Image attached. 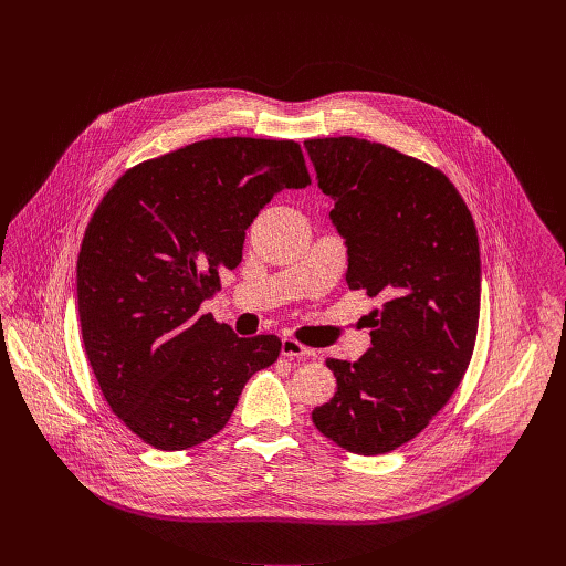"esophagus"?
<instances>
[{
  "label": "esophagus",
  "instance_id": "esophagus-1",
  "mask_svg": "<svg viewBox=\"0 0 566 566\" xmlns=\"http://www.w3.org/2000/svg\"><path fill=\"white\" fill-rule=\"evenodd\" d=\"M282 356H286V358H297V360H306V358H313L315 356V352L311 349V347H304V345H300L297 340H293V338H284L282 340Z\"/></svg>",
  "mask_w": 566,
  "mask_h": 566
}]
</instances>
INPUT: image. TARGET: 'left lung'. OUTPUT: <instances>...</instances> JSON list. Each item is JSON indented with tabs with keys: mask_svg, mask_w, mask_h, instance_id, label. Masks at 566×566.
Wrapping results in <instances>:
<instances>
[{
	"mask_svg": "<svg viewBox=\"0 0 566 566\" xmlns=\"http://www.w3.org/2000/svg\"><path fill=\"white\" fill-rule=\"evenodd\" d=\"M334 201L347 284L382 304L371 349L327 360L336 394L313 410L336 446L374 457L412 441L459 387L476 338L481 262L472 214L446 175L365 138L304 140Z\"/></svg>",
	"mask_w": 566,
	"mask_h": 566,
	"instance_id": "obj_1",
	"label": "left lung"
}]
</instances>
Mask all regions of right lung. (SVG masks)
I'll list each match as a JSON object with an SVG mask.
<instances>
[{"instance_id":"1","label":"right lung","mask_w":566,"mask_h":566,"mask_svg":"<svg viewBox=\"0 0 566 566\" xmlns=\"http://www.w3.org/2000/svg\"><path fill=\"white\" fill-rule=\"evenodd\" d=\"M308 184L293 140L208 138L132 168L96 208L77 255L80 327L109 408L145 443L208 441L277 360V336L239 338L199 306L273 195Z\"/></svg>"}]
</instances>
